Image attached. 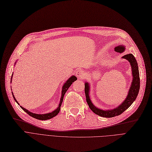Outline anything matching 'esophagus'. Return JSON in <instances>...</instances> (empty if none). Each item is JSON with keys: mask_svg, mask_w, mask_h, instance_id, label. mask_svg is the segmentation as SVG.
<instances>
[{"mask_svg": "<svg viewBox=\"0 0 152 152\" xmlns=\"http://www.w3.org/2000/svg\"><path fill=\"white\" fill-rule=\"evenodd\" d=\"M84 72L82 70L77 71L76 73V75L79 80H81V79H83L84 77Z\"/></svg>", "mask_w": 152, "mask_h": 152, "instance_id": "1", "label": "esophagus"}]
</instances>
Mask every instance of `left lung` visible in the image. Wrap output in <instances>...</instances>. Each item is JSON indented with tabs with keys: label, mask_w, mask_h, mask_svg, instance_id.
<instances>
[{
	"label": "left lung",
	"mask_w": 152,
	"mask_h": 152,
	"mask_svg": "<svg viewBox=\"0 0 152 152\" xmlns=\"http://www.w3.org/2000/svg\"><path fill=\"white\" fill-rule=\"evenodd\" d=\"M125 47L124 45H118L114 48L115 51L122 53L125 51ZM122 58H124L125 60L129 61L130 63L131 69H132V80L131 85L128 91V94L125 98V99L117 107L114 109L108 110H102L97 107L92 102L90 98V84L88 81H86L84 83V91L86 97V101L89 105V108L93 113L103 117L110 118L115 116L119 115L124 112L127 110L132 103L135 101L138 96V92L140 89V76L139 71H138V63L136 61L134 56L132 54H127L123 56Z\"/></svg>",
	"instance_id": "left-lung-1"
}]
</instances>
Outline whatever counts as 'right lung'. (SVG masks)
Instances as JSON below:
<instances>
[{
  "instance_id": "obj_1",
  "label": "right lung",
  "mask_w": 152,
  "mask_h": 152,
  "mask_svg": "<svg viewBox=\"0 0 152 152\" xmlns=\"http://www.w3.org/2000/svg\"><path fill=\"white\" fill-rule=\"evenodd\" d=\"M16 63H17V61H16V62L15 63V64H16ZM13 74H14V73H12V75L11 80H11V81H10V83H12V79ZM76 80H77V77H76L75 76L72 75V76H71L68 79V80L66 81V82L64 83L63 86H62L61 96V98H60V103H59V105H58V107H57L55 110H54L53 111H52L51 113H47V114H35V113H31V112L28 110L27 109H26L23 108V107L21 106V105H20V107L25 112V113H27L29 115H30V116L32 117L37 118V119L42 120V121H45V120L50 119V118H53V117H55L56 115H57V114H58L59 113H60L61 105V104H62V102H63V97H64V94H65V93H66V92L67 91V90H68V88L70 87V86L72 84V83H73V82H75V81H76ZM12 94L13 97H14L15 101L19 105V103H18V102H17V101L16 100V99H15V97H14V94H13L12 92Z\"/></svg>"
}]
</instances>
